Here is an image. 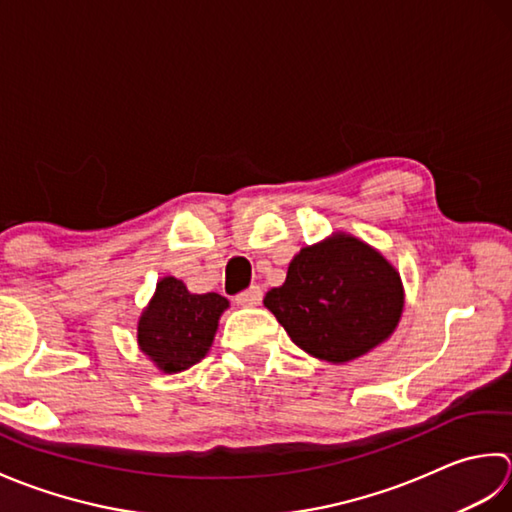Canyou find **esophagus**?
<instances>
[{
	"label": "esophagus",
	"mask_w": 512,
	"mask_h": 512,
	"mask_svg": "<svg viewBox=\"0 0 512 512\" xmlns=\"http://www.w3.org/2000/svg\"><path fill=\"white\" fill-rule=\"evenodd\" d=\"M260 300H263V289H260L258 285L249 287L236 296V302L243 307H258Z\"/></svg>",
	"instance_id": "34e87169"
}]
</instances>
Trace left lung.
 Wrapping results in <instances>:
<instances>
[{
	"label": "left lung",
	"instance_id": "8db88e82",
	"mask_svg": "<svg viewBox=\"0 0 512 512\" xmlns=\"http://www.w3.org/2000/svg\"><path fill=\"white\" fill-rule=\"evenodd\" d=\"M265 307L302 351L351 362L395 331L404 307L400 271L360 238L336 232L302 247Z\"/></svg>",
	"mask_w": 512,
	"mask_h": 512
}]
</instances>
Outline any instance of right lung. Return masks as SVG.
Segmentation results:
<instances>
[{
  "mask_svg": "<svg viewBox=\"0 0 512 512\" xmlns=\"http://www.w3.org/2000/svg\"><path fill=\"white\" fill-rule=\"evenodd\" d=\"M227 307V298L190 294L183 280L165 276L139 318V349L163 373L190 369L210 351L218 318Z\"/></svg>",
  "mask_w": 512,
  "mask_h": 512,
  "instance_id": "right-lung-1",
  "label": "right lung"
}]
</instances>
